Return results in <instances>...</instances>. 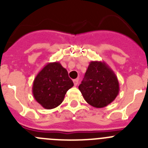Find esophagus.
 Masks as SVG:
<instances>
[{
  "mask_svg": "<svg viewBox=\"0 0 148 148\" xmlns=\"http://www.w3.org/2000/svg\"><path fill=\"white\" fill-rule=\"evenodd\" d=\"M73 83H74V85L77 86V84H78V79H74V80H73Z\"/></svg>",
  "mask_w": 148,
  "mask_h": 148,
  "instance_id": "34e87169",
  "label": "esophagus"
}]
</instances>
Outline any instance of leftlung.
<instances>
[{"label":"left lung","instance_id":"8db88e82","mask_svg":"<svg viewBox=\"0 0 148 148\" xmlns=\"http://www.w3.org/2000/svg\"><path fill=\"white\" fill-rule=\"evenodd\" d=\"M78 89L91 106L102 108L113 102L119 92L114 72L104 61H91Z\"/></svg>","mask_w":148,"mask_h":148}]
</instances>
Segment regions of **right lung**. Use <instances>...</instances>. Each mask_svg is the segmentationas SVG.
Here are the masks:
<instances>
[{
  "mask_svg": "<svg viewBox=\"0 0 148 148\" xmlns=\"http://www.w3.org/2000/svg\"><path fill=\"white\" fill-rule=\"evenodd\" d=\"M73 86L67 70L59 62L47 63L34 79L32 94L43 108L53 109L62 103L66 92Z\"/></svg>",
  "mask_w": 148,
  "mask_h": 148,
  "instance_id": "right-lung-1",
  "label": "right lung"
}]
</instances>
